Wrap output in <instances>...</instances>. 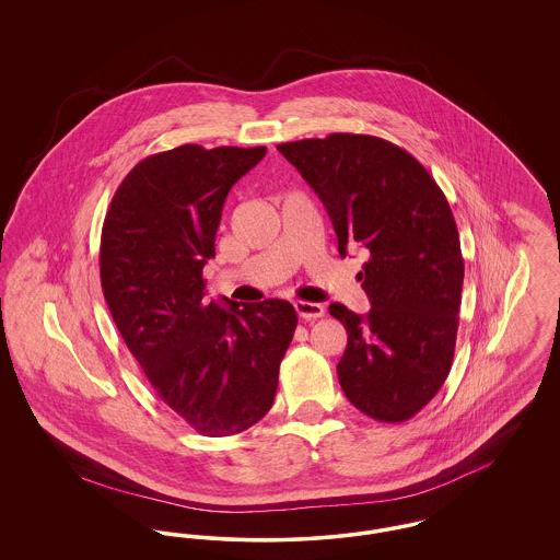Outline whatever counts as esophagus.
<instances>
[{
    "mask_svg": "<svg viewBox=\"0 0 560 560\" xmlns=\"http://www.w3.org/2000/svg\"><path fill=\"white\" fill-rule=\"evenodd\" d=\"M293 308H295L298 317L306 320L319 319V317L325 315V308L317 304V302H302V300H298V302H293Z\"/></svg>",
    "mask_w": 560,
    "mask_h": 560,
    "instance_id": "obj_1",
    "label": "esophagus"
}]
</instances>
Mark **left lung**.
Returning a JSON list of instances; mask_svg holds the SVG:
<instances>
[{"mask_svg":"<svg viewBox=\"0 0 560 560\" xmlns=\"http://www.w3.org/2000/svg\"><path fill=\"white\" fill-rule=\"evenodd\" d=\"M277 151L319 195L340 256L348 245L370 252L357 275L370 313L329 306L348 334L340 386L373 420L405 422L452 370L464 283L452 208L420 161L375 136L329 133Z\"/></svg>","mask_w":560,"mask_h":560,"instance_id":"1","label":"left lung"}]
</instances>
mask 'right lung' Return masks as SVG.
Wrapping results in <instances>:
<instances>
[{"label": "right lung", "instance_id": "obj_1", "mask_svg": "<svg viewBox=\"0 0 560 560\" xmlns=\"http://www.w3.org/2000/svg\"><path fill=\"white\" fill-rule=\"evenodd\" d=\"M265 155L267 147L199 144L151 155L124 178L103 224L110 317L158 397L206 436L267 416L298 323L285 300H206L224 199Z\"/></svg>", "mask_w": 560, "mask_h": 560}]
</instances>
